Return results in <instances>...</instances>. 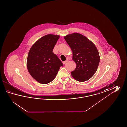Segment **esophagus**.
Listing matches in <instances>:
<instances>
[{"mask_svg": "<svg viewBox=\"0 0 127 127\" xmlns=\"http://www.w3.org/2000/svg\"><path fill=\"white\" fill-rule=\"evenodd\" d=\"M67 61H68V60H66V61H64V62H63V64H65L66 63H67Z\"/></svg>", "mask_w": 127, "mask_h": 127, "instance_id": "obj_1", "label": "esophagus"}]
</instances>
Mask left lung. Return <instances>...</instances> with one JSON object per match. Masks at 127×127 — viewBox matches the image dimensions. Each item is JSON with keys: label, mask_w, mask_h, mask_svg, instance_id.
Listing matches in <instances>:
<instances>
[{"label": "left lung", "mask_w": 127, "mask_h": 127, "mask_svg": "<svg viewBox=\"0 0 127 127\" xmlns=\"http://www.w3.org/2000/svg\"><path fill=\"white\" fill-rule=\"evenodd\" d=\"M73 52L72 59L76 64L71 75L79 82L87 81L95 74L100 61L95 44L80 33L74 32L64 36Z\"/></svg>", "instance_id": "left-lung-1"}]
</instances>
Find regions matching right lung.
Listing matches in <instances>:
<instances>
[{
    "label": "right lung",
    "instance_id": "add662e5",
    "mask_svg": "<svg viewBox=\"0 0 127 127\" xmlns=\"http://www.w3.org/2000/svg\"><path fill=\"white\" fill-rule=\"evenodd\" d=\"M60 35L49 34L40 38L30 49L27 67L30 74L42 84H48L54 79L63 64L53 52Z\"/></svg>",
    "mask_w": 127,
    "mask_h": 127
}]
</instances>
